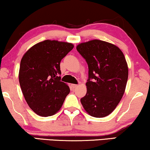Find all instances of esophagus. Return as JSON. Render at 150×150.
Wrapping results in <instances>:
<instances>
[{
	"label": "esophagus",
	"mask_w": 150,
	"mask_h": 150,
	"mask_svg": "<svg viewBox=\"0 0 150 150\" xmlns=\"http://www.w3.org/2000/svg\"><path fill=\"white\" fill-rule=\"evenodd\" d=\"M71 87L73 88V89H74V88L77 87V85H75V84H71Z\"/></svg>",
	"instance_id": "34e87169"
}]
</instances>
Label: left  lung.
<instances>
[{
	"instance_id": "8db88e82",
	"label": "left lung",
	"mask_w": 150,
	"mask_h": 150,
	"mask_svg": "<svg viewBox=\"0 0 150 150\" xmlns=\"http://www.w3.org/2000/svg\"><path fill=\"white\" fill-rule=\"evenodd\" d=\"M89 68L83 108L94 117H104L115 110L126 89L128 67L122 51L110 43L93 40L76 46Z\"/></svg>"
}]
</instances>
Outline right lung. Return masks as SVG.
I'll use <instances>...</instances> for the list:
<instances>
[{
	"label": "right lung",
	"mask_w": 150,
	"mask_h": 150,
	"mask_svg": "<svg viewBox=\"0 0 150 150\" xmlns=\"http://www.w3.org/2000/svg\"><path fill=\"white\" fill-rule=\"evenodd\" d=\"M73 48L71 43L47 40L34 45L22 57L20 87L28 105L38 115L57 113L70 91L59 75L61 59Z\"/></svg>",
	"instance_id": "1"
}]
</instances>
